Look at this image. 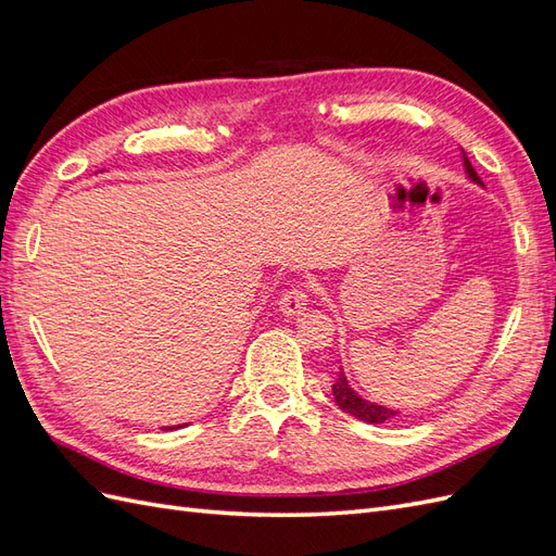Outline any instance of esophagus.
I'll use <instances>...</instances> for the list:
<instances>
[{"label":"esophagus","instance_id":"34e87169","mask_svg":"<svg viewBox=\"0 0 556 556\" xmlns=\"http://www.w3.org/2000/svg\"><path fill=\"white\" fill-rule=\"evenodd\" d=\"M278 306L285 315H299L308 306V290L306 288H292L285 292L278 301Z\"/></svg>","mask_w":556,"mask_h":556}]
</instances>
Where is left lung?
I'll use <instances>...</instances> for the list:
<instances>
[{"mask_svg": "<svg viewBox=\"0 0 556 556\" xmlns=\"http://www.w3.org/2000/svg\"><path fill=\"white\" fill-rule=\"evenodd\" d=\"M464 166H466V174H468L470 178H473L476 182H480V178H478V174H476V169H473V164L468 162L466 155H464ZM331 390H333L336 403H339V406H341L345 413L355 415L357 419H362V422H366V425H382V422H387V419H392V417L399 415L396 410H390V408H384V406H376V403L362 399V396L348 384V378L343 376V371H339V378H336V382L331 384Z\"/></svg>", "mask_w": 556, "mask_h": 556, "instance_id": "1", "label": "left lung"}]
</instances>
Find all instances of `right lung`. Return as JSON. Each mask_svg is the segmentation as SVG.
I'll return each instance as SVG.
<instances>
[{"instance_id":"right-lung-1","label":"right lung","mask_w":556,"mask_h":556,"mask_svg":"<svg viewBox=\"0 0 556 556\" xmlns=\"http://www.w3.org/2000/svg\"><path fill=\"white\" fill-rule=\"evenodd\" d=\"M169 429H172V427H169Z\"/></svg>"}]
</instances>
